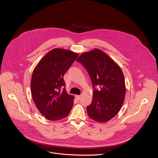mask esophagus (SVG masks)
<instances>
[{
  "mask_svg": "<svg viewBox=\"0 0 158 158\" xmlns=\"http://www.w3.org/2000/svg\"><path fill=\"white\" fill-rule=\"evenodd\" d=\"M76 97L77 100H79V99L81 98V95H76Z\"/></svg>",
  "mask_w": 158,
  "mask_h": 158,
  "instance_id": "1",
  "label": "esophagus"
}]
</instances>
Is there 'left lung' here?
Wrapping results in <instances>:
<instances>
[{"label": "left lung", "mask_w": 158, "mask_h": 158, "mask_svg": "<svg viewBox=\"0 0 158 158\" xmlns=\"http://www.w3.org/2000/svg\"><path fill=\"white\" fill-rule=\"evenodd\" d=\"M76 61L86 69L94 87L92 102L86 107L89 117L98 122L110 120L125 98V79L120 67L98 48L82 54Z\"/></svg>", "instance_id": "8db88e82"}]
</instances>
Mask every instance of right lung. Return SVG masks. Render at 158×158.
Wrapping results in <instances>:
<instances>
[{"label":"right lung","instance_id":"1","mask_svg":"<svg viewBox=\"0 0 158 158\" xmlns=\"http://www.w3.org/2000/svg\"><path fill=\"white\" fill-rule=\"evenodd\" d=\"M79 55L63 48L49 51L33 70L31 95L41 114L51 121L68 116L73 104L74 96L66 92L63 76Z\"/></svg>","mask_w":158,"mask_h":158}]
</instances>
